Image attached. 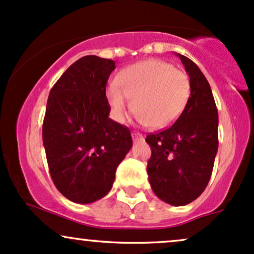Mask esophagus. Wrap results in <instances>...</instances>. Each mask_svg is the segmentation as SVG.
<instances>
[{
	"instance_id": "1",
	"label": "esophagus",
	"mask_w": 254,
	"mask_h": 254,
	"mask_svg": "<svg viewBox=\"0 0 254 254\" xmlns=\"http://www.w3.org/2000/svg\"><path fill=\"white\" fill-rule=\"evenodd\" d=\"M132 138H133V141L138 142V141H142V140H144V135H142V134H140L139 132H132Z\"/></svg>"
}]
</instances>
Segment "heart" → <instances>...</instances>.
Listing matches in <instances>:
<instances>
[{
    "label": "heart",
    "instance_id": "1",
    "mask_svg": "<svg viewBox=\"0 0 254 254\" xmlns=\"http://www.w3.org/2000/svg\"><path fill=\"white\" fill-rule=\"evenodd\" d=\"M189 97L188 74L160 59H148L125 68L116 77V84L107 89L116 120L124 122L133 104L136 120L157 129L175 124Z\"/></svg>",
    "mask_w": 254,
    "mask_h": 254
}]
</instances>
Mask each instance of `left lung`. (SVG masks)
I'll list each match as a JSON object with an SVG mask.
<instances>
[{"mask_svg": "<svg viewBox=\"0 0 254 254\" xmlns=\"http://www.w3.org/2000/svg\"><path fill=\"white\" fill-rule=\"evenodd\" d=\"M178 57L190 78L189 101L172 126L146 136L152 151L147 162L152 190L176 207L204 191L219 147V115L209 83L191 59Z\"/></svg>", "mask_w": 254, "mask_h": 254, "instance_id": "8db88e82", "label": "left lung"}]
</instances>
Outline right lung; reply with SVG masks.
I'll return each instance as SVG.
<instances>
[{
	"label": "right lung",
	"instance_id": "right-lung-1",
	"mask_svg": "<svg viewBox=\"0 0 254 254\" xmlns=\"http://www.w3.org/2000/svg\"><path fill=\"white\" fill-rule=\"evenodd\" d=\"M115 62L85 56L51 89L43 124L49 170L59 192L92 203L112 189L115 171L132 147L129 128L108 118L106 85Z\"/></svg>",
	"mask_w": 254,
	"mask_h": 254
}]
</instances>
